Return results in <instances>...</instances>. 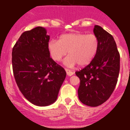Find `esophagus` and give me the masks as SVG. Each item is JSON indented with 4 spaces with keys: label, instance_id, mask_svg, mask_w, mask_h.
Wrapping results in <instances>:
<instances>
[{
    "label": "esophagus",
    "instance_id": "34e87169",
    "mask_svg": "<svg viewBox=\"0 0 130 130\" xmlns=\"http://www.w3.org/2000/svg\"><path fill=\"white\" fill-rule=\"evenodd\" d=\"M65 71H66V73L67 74V75L69 76H72L73 74V72H72V71H71V70H68V69H65Z\"/></svg>",
    "mask_w": 130,
    "mask_h": 130
}]
</instances>
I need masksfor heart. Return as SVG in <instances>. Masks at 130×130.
<instances>
[{"instance_id": "1", "label": "heart", "mask_w": 130, "mask_h": 130, "mask_svg": "<svg viewBox=\"0 0 130 130\" xmlns=\"http://www.w3.org/2000/svg\"><path fill=\"white\" fill-rule=\"evenodd\" d=\"M99 42L95 34L70 33L64 34L59 41L51 40L47 47L52 59L59 61L68 52L69 56L64 60V64L73 67L77 63L80 66L89 64L97 53Z\"/></svg>"}]
</instances>
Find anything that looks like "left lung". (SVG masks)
<instances>
[{
	"label": "left lung",
	"mask_w": 130,
	"mask_h": 130,
	"mask_svg": "<svg viewBox=\"0 0 130 130\" xmlns=\"http://www.w3.org/2000/svg\"><path fill=\"white\" fill-rule=\"evenodd\" d=\"M93 32L99 42L97 53L87 66L75 73L80 79L79 100L96 107L108 100L114 90L120 71V54L111 34L97 25Z\"/></svg>",
	"instance_id": "8db88e82"
}]
</instances>
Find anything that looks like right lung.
I'll return each instance as SVG.
<instances>
[{
	"label": "right lung",
	"instance_id": "obj_1",
	"mask_svg": "<svg viewBox=\"0 0 130 130\" xmlns=\"http://www.w3.org/2000/svg\"><path fill=\"white\" fill-rule=\"evenodd\" d=\"M46 30L37 27L23 32L12 50L13 71L24 97L38 106L54 103L67 73L50 57V37Z\"/></svg>",
	"mask_w": 130,
	"mask_h": 130
}]
</instances>
